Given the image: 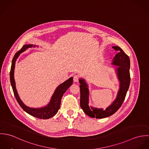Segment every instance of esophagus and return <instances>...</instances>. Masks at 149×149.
<instances>
[{
    "label": "esophagus",
    "mask_w": 149,
    "mask_h": 149,
    "mask_svg": "<svg viewBox=\"0 0 149 149\" xmlns=\"http://www.w3.org/2000/svg\"><path fill=\"white\" fill-rule=\"evenodd\" d=\"M79 80V77L77 76H74L73 77V81L74 82H78Z\"/></svg>",
    "instance_id": "34e87169"
}]
</instances>
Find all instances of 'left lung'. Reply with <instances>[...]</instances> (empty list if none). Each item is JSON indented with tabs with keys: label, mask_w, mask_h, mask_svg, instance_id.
<instances>
[{
	"label": "left lung",
	"mask_w": 149,
	"mask_h": 149,
	"mask_svg": "<svg viewBox=\"0 0 149 149\" xmlns=\"http://www.w3.org/2000/svg\"><path fill=\"white\" fill-rule=\"evenodd\" d=\"M116 52L111 64L116 66L115 68L117 78L119 82V88L114 101L106 109L89 106V91L88 85L85 79L80 78V107L83 111L89 116L97 119L104 118L115 113L123 103L130 83V61L129 57L119 46H112Z\"/></svg>",
	"instance_id": "obj_1"
}]
</instances>
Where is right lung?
I'll list each match as a JSON object with an SVG mask.
<instances>
[{
	"label": "right lung",
	"instance_id": "right-lung-1",
	"mask_svg": "<svg viewBox=\"0 0 149 149\" xmlns=\"http://www.w3.org/2000/svg\"><path fill=\"white\" fill-rule=\"evenodd\" d=\"M37 45L33 44L24 45L23 46V47L19 51L15 53L12 60V64L10 72V82L15 97L19 106L21 107L26 112H27V113L33 116H34L39 119H47L52 118L57 113L58 109L60 108L61 100L62 97L64 93L66 92V91L72 84L73 78V77H70L69 79H68L67 80H66L64 83L60 84L57 87L50 99L49 103L46 106L40 108H32L25 105L24 103L22 101L21 98L19 97L15 86V81L14 79V69L15 66V62L18 57L19 56L20 54L22 52H24L29 48H31L34 47H35ZM37 47H38V46H37Z\"/></svg>",
	"mask_w": 149,
	"mask_h": 149
}]
</instances>
